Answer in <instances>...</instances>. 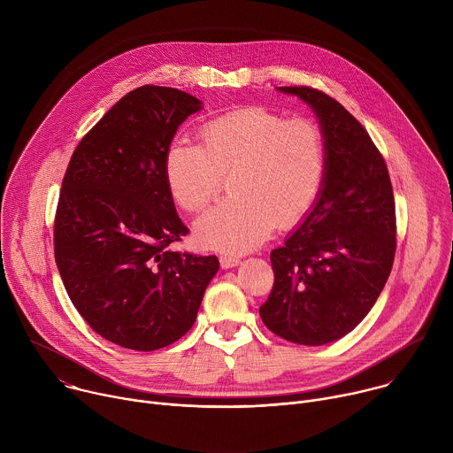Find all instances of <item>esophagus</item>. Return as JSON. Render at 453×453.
<instances>
[{"instance_id": "1", "label": "esophagus", "mask_w": 453, "mask_h": 453, "mask_svg": "<svg viewBox=\"0 0 453 453\" xmlns=\"http://www.w3.org/2000/svg\"><path fill=\"white\" fill-rule=\"evenodd\" d=\"M220 264H222V267L224 269H231V267H236L238 264H240V256H236V254H222L220 256Z\"/></svg>"}]
</instances>
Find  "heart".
Masks as SVG:
<instances>
[{
    "instance_id": "obj_1",
    "label": "heart",
    "mask_w": 453,
    "mask_h": 453,
    "mask_svg": "<svg viewBox=\"0 0 453 453\" xmlns=\"http://www.w3.org/2000/svg\"><path fill=\"white\" fill-rule=\"evenodd\" d=\"M326 149L320 128L306 118H285L245 107L206 121L201 145L184 140L165 154V180L186 213L203 211L231 177V199L197 226L204 243L245 250L297 224L315 204L325 179Z\"/></svg>"
}]
</instances>
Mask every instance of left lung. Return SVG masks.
Instances as JSON below:
<instances>
[{"instance_id":"1","label":"left lung","mask_w":453,"mask_h":453,"mask_svg":"<svg viewBox=\"0 0 453 453\" xmlns=\"http://www.w3.org/2000/svg\"><path fill=\"white\" fill-rule=\"evenodd\" d=\"M317 114L326 149L322 189L304 222L271 252L274 285L264 325L301 346L348 335L391 274L396 208L383 156L335 98L308 86L280 88Z\"/></svg>"}]
</instances>
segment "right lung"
<instances>
[{
	"instance_id": "1",
	"label": "right lung",
	"mask_w": 453,
	"mask_h": 453,
	"mask_svg": "<svg viewBox=\"0 0 453 453\" xmlns=\"http://www.w3.org/2000/svg\"><path fill=\"white\" fill-rule=\"evenodd\" d=\"M201 109L184 91L142 86L77 145L53 222L66 292L104 339L134 351L179 341L197 319L217 256L172 250L189 231L165 180L179 125Z\"/></svg>"
}]
</instances>
